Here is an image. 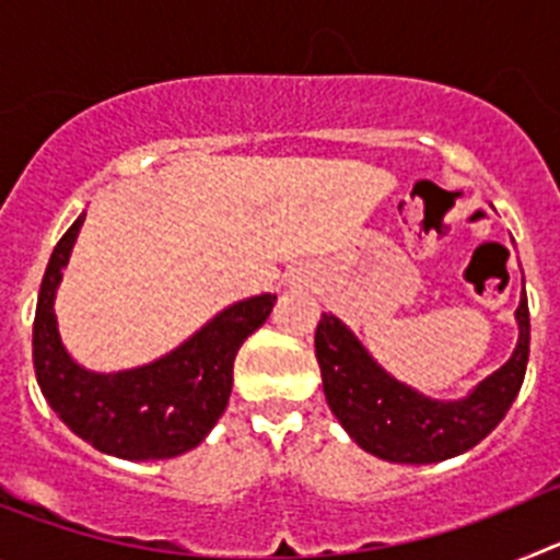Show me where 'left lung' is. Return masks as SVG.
<instances>
[{
    "label": "left lung",
    "instance_id": "obj_1",
    "mask_svg": "<svg viewBox=\"0 0 560 560\" xmlns=\"http://www.w3.org/2000/svg\"><path fill=\"white\" fill-rule=\"evenodd\" d=\"M516 323V350L497 373L479 381L465 398L438 400L389 375L339 316L323 314L314 348L325 400L341 429L373 457L409 465L457 457L502 423L522 389L530 355V311L524 294Z\"/></svg>",
    "mask_w": 560,
    "mask_h": 560
}]
</instances>
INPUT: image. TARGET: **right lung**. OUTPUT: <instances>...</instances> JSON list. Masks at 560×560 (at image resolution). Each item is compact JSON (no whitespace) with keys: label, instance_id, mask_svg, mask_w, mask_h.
Here are the masks:
<instances>
[{"label":"right lung","instance_id":"obj_1","mask_svg":"<svg viewBox=\"0 0 560 560\" xmlns=\"http://www.w3.org/2000/svg\"><path fill=\"white\" fill-rule=\"evenodd\" d=\"M86 212L63 232L49 255L33 323V368L49 409L89 446L120 459H171L212 432L232 393V364L269 319L275 294H257L201 325L179 348L142 368L95 373L63 348L56 294Z\"/></svg>","mask_w":560,"mask_h":560}]
</instances>
